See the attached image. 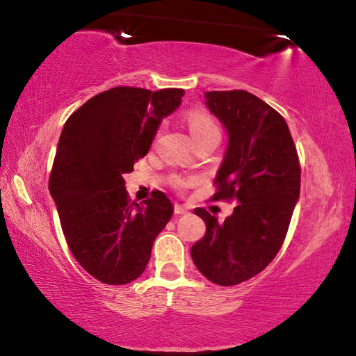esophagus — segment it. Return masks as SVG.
I'll return each instance as SVG.
<instances>
[{"label": "esophagus", "mask_w": 356, "mask_h": 356, "mask_svg": "<svg viewBox=\"0 0 356 356\" xmlns=\"http://www.w3.org/2000/svg\"><path fill=\"white\" fill-rule=\"evenodd\" d=\"M174 213H176V215H185V213H188V207L180 206V204H176V206H174Z\"/></svg>", "instance_id": "34e87169"}]
</instances>
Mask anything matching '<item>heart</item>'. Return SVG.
Returning a JSON list of instances; mask_svg holds the SVG:
<instances>
[{
	"instance_id": "obj_1",
	"label": "heart",
	"mask_w": 356,
	"mask_h": 356,
	"mask_svg": "<svg viewBox=\"0 0 356 356\" xmlns=\"http://www.w3.org/2000/svg\"><path fill=\"white\" fill-rule=\"evenodd\" d=\"M186 125H188V130L195 141L202 140V138L210 135H220V129L216 125L215 119L202 110H193L186 114ZM176 184L177 186H182L185 182L179 179Z\"/></svg>"
}]
</instances>
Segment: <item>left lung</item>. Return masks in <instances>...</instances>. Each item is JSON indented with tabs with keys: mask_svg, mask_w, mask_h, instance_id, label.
<instances>
[{
	"mask_svg": "<svg viewBox=\"0 0 356 356\" xmlns=\"http://www.w3.org/2000/svg\"><path fill=\"white\" fill-rule=\"evenodd\" d=\"M210 113L227 131L213 200H236L225 222L197 207L206 236L191 246L196 268L220 286L261 273L284 242L300 197V161L284 118L246 91H210Z\"/></svg>",
	"mask_w": 356,
	"mask_h": 356,
	"instance_id": "left-lung-1",
	"label": "left lung"
}]
</instances>
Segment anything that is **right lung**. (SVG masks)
Returning a JSON list of instances; mask_svg holds the SVG:
<instances>
[{
    "label": "right lung",
    "mask_w": 356,
    "mask_h": 356,
    "mask_svg": "<svg viewBox=\"0 0 356 356\" xmlns=\"http://www.w3.org/2000/svg\"><path fill=\"white\" fill-rule=\"evenodd\" d=\"M184 94L176 88L152 92L118 86L94 95L64 124L48 190L72 254L105 284L135 281L171 220L165 193L130 202L122 176L147 154L161 120L177 110Z\"/></svg>",
    "instance_id": "add662e5"
}]
</instances>
